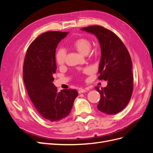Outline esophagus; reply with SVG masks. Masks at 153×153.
Segmentation results:
<instances>
[{
	"label": "esophagus",
	"mask_w": 153,
	"mask_h": 153,
	"mask_svg": "<svg viewBox=\"0 0 153 153\" xmlns=\"http://www.w3.org/2000/svg\"><path fill=\"white\" fill-rule=\"evenodd\" d=\"M89 89H90L89 87H86V88H85V89H81L78 91V93L80 94V93H83V92H85L88 91H89Z\"/></svg>",
	"instance_id": "34e87169"
}]
</instances>
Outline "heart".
Segmentation results:
<instances>
[{"mask_svg":"<svg viewBox=\"0 0 153 153\" xmlns=\"http://www.w3.org/2000/svg\"><path fill=\"white\" fill-rule=\"evenodd\" d=\"M73 46L75 48L82 54H87L91 48V42L87 38H79L74 41ZM66 59V52L64 48H60L56 53V62L58 65L62 66L65 63ZM84 73H88L91 71L90 68H86L84 70Z\"/></svg>","mask_w":153,"mask_h":153,"instance_id":"1","label":"heart"}]
</instances>
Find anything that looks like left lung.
<instances>
[{"instance_id": "1", "label": "left lung", "mask_w": 153, "mask_h": 153, "mask_svg": "<svg viewBox=\"0 0 153 153\" xmlns=\"http://www.w3.org/2000/svg\"><path fill=\"white\" fill-rule=\"evenodd\" d=\"M81 30L93 34L98 38L101 52L98 79L108 81L104 88L95 87L101 96L97 107L108 115L119 113L128 104L133 92L130 55L121 39L105 27L93 25Z\"/></svg>"}]
</instances>
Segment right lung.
<instances>
[{"label":"right lung","mask_w":153,"mask_h":153,"mask_svg":"<svg viewBox=\"0 0 153 153\" xmlns=\"http://www.w3.org/2000/svg\"><path fill=\"white\" fill-rule=\"evenodd\" d=\"M68 34L50 31L41 34L30 45L24 59L23 75L29 98L38 113L51 122L65 119L78 96L75 89L58 92L53 84L57 69L55 50Z\"/></svg>","instance_id":"right-lung-1"}]
</instances>
